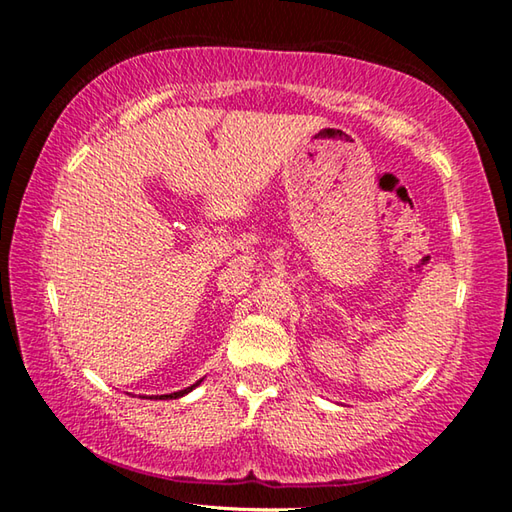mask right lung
<instances>
[{
	"label": "right lung",
	"instance_id": "obj_1",
	"mask_svg": "<svg viewBox=\"0 0 512 512\" xmlns=\"http://www.w3.org/2000/svg\"><path fill=\"white\" fill-rule=\"evenodd\" d=\"M203 381V379H201ZM201 381H196V384H192L189 388H185V391H178V393H169V395H151V400H178V397H183V395H187L189 391H194V388L201 384Z\"/></svg>",
	"mask_w": 512,
	"mask_h": 512
}]
</instances>
